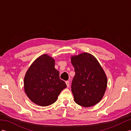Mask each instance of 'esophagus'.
<instances>
[{
    "label": "esophagus",
    "instance_id": "1",
    "mask_svg": "<svg viewBox=\"0 0 131 131\" xmlns=\"http://www.w3.org/2000/svg\"><path fill=\"white\" fill-rule=\"evenodd\" d=\"M66 85L68 88H69V86H70V82L69 81H66Z\"/></svg>",
    "mask_w": 131,
    "mask_h": 131
}]
</instances>
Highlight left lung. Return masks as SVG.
<instances>
[{"label": "left lung", "instance_id": "obj_1", "mask_svg": "<svg viewBox=\"0 0 131 131\" xmlns=\"http://www.w3.org/2000/svg\"><path fill=\"white\" fill-rule=\"evenodd\" d=\"M71 63L75 72L71 85L75 102L85 107L94 106L106 91L105 72L95 57L87 52L72 56Z\"/></svg>", "mask_w": 131, "mask_h": 131}]
</instances>
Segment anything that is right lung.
Listing matches in <instances>:
<instances>
[{"instance_id":"right-lung-1","label":"right lung","mask_w":131,"mask_h":131,"mask_svg":"<svg viewBox=\"0 0 131 131\" xmlns=\"http://www.w3.org/2000/svg\"><path fill=\"white\" fill-rule=\"evenodd\" d=\"M54 66V59L44 54L34 61L26 73L24 81L25 92L36 105H51L67 87L65 82L60 79L59 71Z\"/></svg>"}]
</instances>
